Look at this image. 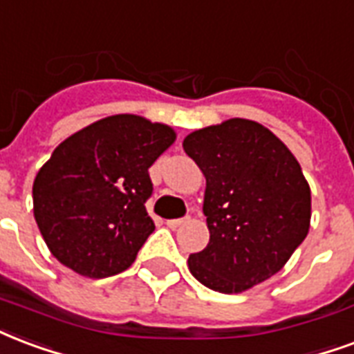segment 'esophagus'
Segmentation results:
<instances>
[{
    "label": "esophagus",
    "instance_id": "obj_1",
    "mask_svg": "<svg viewBox=\"0 0 354 354\" xmlns=\"http://www.w3.org/2000/svg\"><path fill=\"white\" fill-rule=\"evenodd\" d=\"M189 221V217H180V219H169L167 221V227H170V229H178V227H182V225H185Z\"/></svg>",
    "mask_w": 354,
    "mask_h": 354
}]
</instances>
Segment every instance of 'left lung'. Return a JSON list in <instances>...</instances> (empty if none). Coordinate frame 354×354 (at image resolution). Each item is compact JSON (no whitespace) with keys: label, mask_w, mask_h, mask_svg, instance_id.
Returning a JSON list of instances; mask_svg holds the SVG:
<instances>
[{"label":"left lung","mask_w":354,"mask_h":354,"mask_svg":"<svg viewBox=\"0 0 354 354\" xmlns=\"http://www.w3.org/2000/svg\"><path fill=\"white\" fill-rule=\"evenodd\" d=\"M206 178L203 212L210 242L187 259L195 279L243 292L281 270L308 236L311 191L300 163L264 125L230 118L184 138Z\"/></svg>","instance_id":"8db88e82"}]
</instances>
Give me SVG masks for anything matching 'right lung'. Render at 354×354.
<instances>
[{"mask_svg":"<svg viewBox=\"0 0 354 354\" xmlns=\"http://www.w3.org/2000/svg\"><path fill=\"white\" fill-rule=\"evenodd\" d=\"M176 131L137 114L97 120L65 138L33 182V216L48 250L84 277L129 268L156 225L148 169Z\"/></svg>","mask_w":354,"mask_h":354,"instance_id":"add662e5","label":"right lung"}]
</instances>
